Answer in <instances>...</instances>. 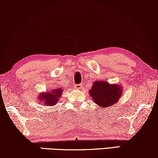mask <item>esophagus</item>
<instances>
[{
	"label": "esophagus",
	"instance_id": "34e87169",
	"mask_svg": "<svg viewBox=\"0 0 158 158\" xmlns=\"http://www.w3.org/2000/svg\"><path fill=\"white\" fill-rule=\"evenodd\" d=\"M75 88L77 90H81L82 88V85L81 84H77V85H75Z\"/></svg>",
	"mask_w": 158,
	"mask_h": 158
}]
</instances>
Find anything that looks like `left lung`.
Returning a JSON list of instances; mask_svg holds the SVG:
<instances>
[{"instance_id": "1", "label": "left lung", "mask_w": 158, "mask_h": 158, "mask_svg": "<svg viewBox=\"0 0 158 158\" xmlns=\"http://www.w3.org/2000/svg\"><path fill=\"white\" fill-rule=\"evenodd\" d=\"M90 96L99 107L106 109L117 103L122 94V88L116 84H109L107 81H97L93 83Z\"/></svg>"}]
</instances>
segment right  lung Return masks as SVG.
<instances>
[{
	"instance_id": "add662e5",
	"label": "right lung",
	"mask_w": 158,
	"mask_h": 158,
	"mask_svg": "<svg viewBox=\"0 0 158 158\" xmlns=\"http://www.w3.org/2000/svg\"><path fill=\"white\" fill-rule=\"evenodd\" d=\"M62 92V88H56L52 89L50 91L40 94L39 96V99L41 103L45 105V106H55L61 97Z\"/></svg>"
}]
</instances>
